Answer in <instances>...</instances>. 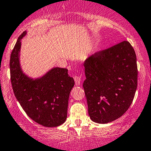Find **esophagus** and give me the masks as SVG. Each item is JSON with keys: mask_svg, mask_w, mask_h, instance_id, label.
I'll return each instance as SVG.
<instances>
[{"mask_svg": "<svg viewBox=\"0 0 151 151\" xmlns=\"http://www.w3.org/2000/svg\"><path fill=\"white\" fill-rule=\"evenodd\" d=\"M74 82H75L76 85L78 86L80 84V82H81V77H79V76H74Z\"/></svg>", "mask_w": 151, "mask_h": 151, "instance_id": "esophagus-1", "label": "esophagus"}]
</instances>
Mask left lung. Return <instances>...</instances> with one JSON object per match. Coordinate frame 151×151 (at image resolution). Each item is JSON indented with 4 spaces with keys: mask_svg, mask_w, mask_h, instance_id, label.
Returning a JSON list of instances; mask_svg holds the SVG:
<instances>
[{
    "mask_svg": "<svg viewBox=\"0 0 151 151\" xmlns=\"http://www.w3.org/2000/svg\"><path fill=\"white\" fill-rule=\"evenodd\" d=\"M83 87L91 120L105 124L128 110L137 85L136 54L127 41L90 56Z\"/></svg>",
    "mask_w": 151,
    "mask_h": 151,
    "instance_id": "left-lung-1",
    "label": "left lung"
}]
</instances>
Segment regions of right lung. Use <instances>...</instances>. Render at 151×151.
Instances as JSON below:
<instances>
[{
    "label": "right lung",
    "mask_w": 151,
    "mask_h": 151,
    "mask_svg": "<svg viewBox=\"0 0 151 151\" xmlns=\"http://www.w3.org/2000/svg\"><path fill=\"white\" fill-rule=\"evenodd\" d=\"M19 36L11 54L10 72L16 99L30 118L44 127L61 125L67 117L69 94L74 85L68 69L54 67L41 77L32 79L22 71L20 64Z\"/></svg>",
    "instance_id": "right-lung-1"
}]
</instances>
